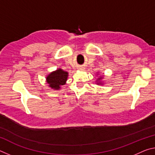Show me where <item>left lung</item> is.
Here are the masks:
<instances>
[{
  "mask_svg": "<svg viewBox=\"0 0 155 155\" xmlns=\"http://www.w3.org/2000/svg\"><path fill=\"white\" fill-rule=\"evenodd\" d=\"M100 78H99V79H100Z\"/></svg>",
  "mask_w": 155,
  "mask_h": 155,
  "instance_id": "1",
  "label": "left lung"
}]
</instances>
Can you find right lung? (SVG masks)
Returning <instances> with one entry per match:
<instances>
[{"label":"right lung","mask_w":155,"mask_h":155,"mask_svg":"<svg viewBox=\"0 0 155 155\" xmlns=\"http://www.w3.org/2000/svg\"><path fill=\"white\" fill-rule=\"evenodd\" d=\"M68 73L61 69L57 70L52 72L46 77L47 83L49 86L54 90H59L60 86L64 85L67 81Z\"/></svg>","instance_id":"obj_1"}]
</instances>
